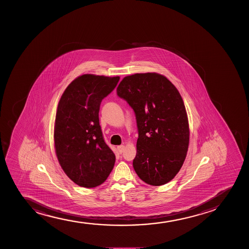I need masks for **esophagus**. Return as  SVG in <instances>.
Returning a JSON list of instances; mask_svg holds the SVG:
<instances>
[{"mask_svg":"<svg viewBox=\"0 0 249 249\" xmlns=\"http://www.w3.org/2000/svg\"><path fill=\"white\" fill-rule=\"evenodd\" d=\"M118 152L120 153V155L123 153L124 150V145H120L117 147Z\"/></svg>","mask_w":249,"mask_h":249,"instance_id":"obj_1","label":"esophagus"}]
</instances>
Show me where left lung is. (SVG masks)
<instances>
[{
  "label": "left lung",
  "mask_w": 249,
  "mask_h": 249,
  "mask_svg": "<svg viewBox=\"0 0 249 249\" xmlns=\"http://www.w3.org/2000/svg\"><path fill=\"white\" fill-rule=\"evenodd\" d=\"M116 90L136 117L135 171L150 185L169 183L180 170L189 148V121L179 92L157 73L126 76Z\"/></svg>",
  "instance_id": "8db88e82"
}]
</instances>
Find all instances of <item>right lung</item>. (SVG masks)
Listing matches in <instances>:
<instances>
[{"label": "right lung", "instance_id": "obj_1", "mask_svg": "<svg viewBox=\"0 0 249 249\" xmlns=\"http://www.w3.org/2000/svg\"><path fill=\"white\" fill-rule=\"evenodd\" d=\"M119 80V76L80 75L67 86L58 104L55 153L66 175L80 187L100 185L114 168L115 155L104 140L99 111Z\"/></svg>", "mask_w": 249, "mask_h": 249}]
</instances>
